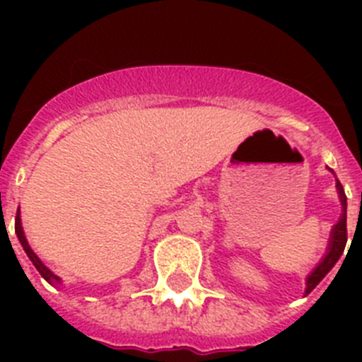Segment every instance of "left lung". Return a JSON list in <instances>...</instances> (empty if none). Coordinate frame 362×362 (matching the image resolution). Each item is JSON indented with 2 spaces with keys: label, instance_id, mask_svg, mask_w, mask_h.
<instances>
[{
  "label": "left lung",
  "instance_id": "left-lung-1",
  "mask_svg": "<svg viewBox=\"0 0 362 362\" xmlns=\"http://www.w3.org/2000/svg\"><path fill=\"white\" fill-rule=\"evenodd\" d=\"M330 170V168H328ZM334 174V170H330ZM335 175V174H334ZM335 188H337L339 201H341V216L339 221L334 225L330 232V239H328V246H326V254L322 255V259L315 264L312 272L306 276V288L305 296H308L315 286L322 281V277L335 267L341 255L344 252V246H346V194L343 190V185L339 183V179L335 177Z\"/></svg>",
  "mask_w": 362,
  "mask_h": 362
}]
</instances>
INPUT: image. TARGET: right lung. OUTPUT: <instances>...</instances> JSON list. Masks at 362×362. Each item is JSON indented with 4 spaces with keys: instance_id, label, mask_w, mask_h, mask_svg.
<instances>
[{
    "instance_id": "obj_1",
    "label": "right lung",
    "mask_w": 362,
    "mask_h": 362,
    "mask_svg": "<svg viewBox=\"0 0 362 362\" xmlns=\"http://www.w3.org/2000/svg\"><path fill=\"white\" fill-rule=\"evenodd\" d=\"M16 235H18L19 243H21V246H23L25 254L28 255V259H30V261H32V264H34V267H36V270L41 274V277H43V279L47 281V283H49V284H52V286H56V284H62L63 283L62 277L56 276V274H54V272L50 270V268L45 267L43 261H41V259L37 257L36 252L32 250L30 245H28L27 238H25L23 226H21V212H19V209H18V214H16Z\"/></svg>"
}]
</instances>
